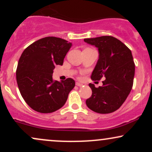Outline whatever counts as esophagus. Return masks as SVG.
Segmentation results:
<instances>
[{
    "label": "esophagus",
    "mask_w": 152,
    "mask_h": 152,
    "mask_svg": "<svg viewBox=\"0 0 152 152\" xmlns=\"http://www.w3.org/2000/svg\"><path fill=\"white\" fill-rule=\"evenodd\" d=\"M76 86H83V83H79V82H76Z\"/></svg>",
    "instance_id": "obj_1"
}]
</instances>
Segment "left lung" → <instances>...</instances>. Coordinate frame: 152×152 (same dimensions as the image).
I'll return each mask as SVG.
<instances>
[{
	"mask_svg": "<svg viewBox=\"0 0 152 152\" xmlns=\"http://www.w3.org/2000/svg\"><path fill=\"white\" fill-rule=\"evenodd\" d=\"M84 41L98 48L99 59L91 78L103 86L96 88L89 83L92 95L86 101L91 110L99 114H109L119 109L133 86L135 65L132 51L121 41L113 36L85 38Z\"/></svg>",
	"mask_w": 152,
	"mask_h": 152,
	"instance_id": "8db88e82",
	"label": "left lung"
}]
</instances>
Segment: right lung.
<instances>
[{
	"instance_id": "1",
	"label": "right lung",
	"mask_w": 152,
	"mask_h": 152,
	"mask_svg": "<svg viewBox=\"0 0 152 152\" xmlns=\"http://www.w3.org/2000/svg\"><path fill=\"white\" fill-rule=\"evenodd\" d=\"M72 43L56 37L35 41L23 50L16 70L18 86L25 102L40 113H52L62 107L75 81H53L55 66L63 65Z\"/></svg>"
}]
</instances>
